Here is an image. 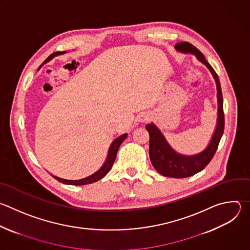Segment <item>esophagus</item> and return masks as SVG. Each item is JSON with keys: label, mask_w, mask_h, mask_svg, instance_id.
Masks as SVG:
<instances>
[{"label": "esophagus", "mask_w": 250, "mask_h": 250, "mask_svg": "<svg viewBox=\"0 0 250 250\" xmlns=\"http://www.w3.org/2000/svg\"><path fill=\"white\" fill-rule=\"evenodd\" d=\"M148 119H149V118H148V115L144 114V115H142V116L139 117V122H145V121H147Z\"/></svg>", "instance_id": "esophagus-1"}]
</instances>
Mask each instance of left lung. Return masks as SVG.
<instances>
[{
  "label": "left lung",
  "mask_w": 250,
  "mask_h": 250,
  "mask_svg": "<svg viewBox=\"0 0 250 250\" xmlns=\"http://www.w3.org/2000/svg\"><path fill=\"white\" fill-rule=\"evenodd\" d=\"M175 49L183 54H191L195 56V58L210 70L216 82L218 101L217 123L211 140L203 151L194 155H184L177 152L169 144L162 131L155 124L151 123L146 125V129L150 136L149 156L155 170L165 177L183 179L199 173L210 163L222 138L225 126V119L220 80L213 67L205 60V57L202 55V53L188 42L178 43L176 44Z\"/></svg>",
  "instance_id": "1"
}]
</instances>
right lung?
Here are the masks:
<instances>
[{
	"mask_svg": "<svg viewBox=\"0 0 250 250\" xmlns=\"http://www.w3.org/2000/svg\"><path fill=\"white\" fill-rule=\"evenodd\" d=\"M66 53L65 51L64 52H56V53H53L51 56H49L45 62L41 64V66L48 62L49 61H51L54 57L58 56V55H62ZM40 68V67H39ZM127 136V133H125L119 137H117L110 145L109 147V150H108V154H107V157H106V160L104 162V164L102 165V167L96 171L94 174L86 177V178H83V179H80V180H65V179H62V178H59L57 176H54L52 175V177L54 179H56L57 181H59L60 183H62L64 185H70V186H85V185H88V184H93V183H96L98 182L99 180H101L102 178H104L108 173L109 171L111 170V168L113 167V164L116 160V157H117V153H118V150L120 148V145L124 142V140L126 138Z\"/></svg>",
	"mask_w": 250,
	"mask_h": 250,
	"instance_id": "right-lung-1",
	"label": "right lung"
}]
</instances>
